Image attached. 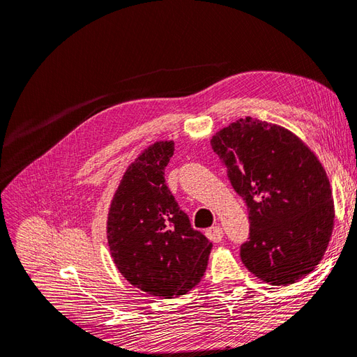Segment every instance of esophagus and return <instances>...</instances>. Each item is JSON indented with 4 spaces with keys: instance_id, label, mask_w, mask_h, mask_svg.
Returning <instances> with one entry per match:
<instances>
[{
    "instance_id": "1",
    "label": "esophagus",
    "mask_w": 357,
    "mask_h": 357,
    "mask_svg": "<svg viewBox=\"0 0 357 357\" xmlns=\"http://www.w3.org/2000/svg\"><path fill=\"white\" fill-rule=\"evenodd\" d=\"M205 235H207L211 241L220 243L223 238V229L220 228V226H211V228L205 231Z\"/></svg>"
}]
</instances>
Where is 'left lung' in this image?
Returning a JSON list of instances; mask_svg holds the SVG:
<instances>
[{
  "label": "left lung",
  "mask_w": 357,
  "mask_h": 357,
  "mask_svg": "<svg viewBox=\"0 0 357 357\" xmlns=\"http://www.w3.org/2000/svg\"><path fill=\"white\" fill-rule=\"evenodd\" d=\"M211 147L248 210L241 261L257 278L286 286L325 255L335 220L331 183L317 156L289 129L247 116L215 132Z\"/></svg>",
  "instance_id": "1"
}]
</instances>
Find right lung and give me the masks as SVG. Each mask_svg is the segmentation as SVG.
<instances>
[{
  "label": "right lung",
  "instance_id": "add662e5",
  "mask_svg": "<svg viewBox=\"0 0 357 357\" xmlns=\"http://www.w3.org/2000/svg\"><path fill=\"white\" fill-rule=\"evenodd\" d=\"M174 143L156 142L129 165L107 219L113 261L129 283L171 299L195 287L207 269L213 244L190 226L165 183Z\"/></svg>",
  "mask_w": 357,
  "mask_h": 357
}]
</instances>
